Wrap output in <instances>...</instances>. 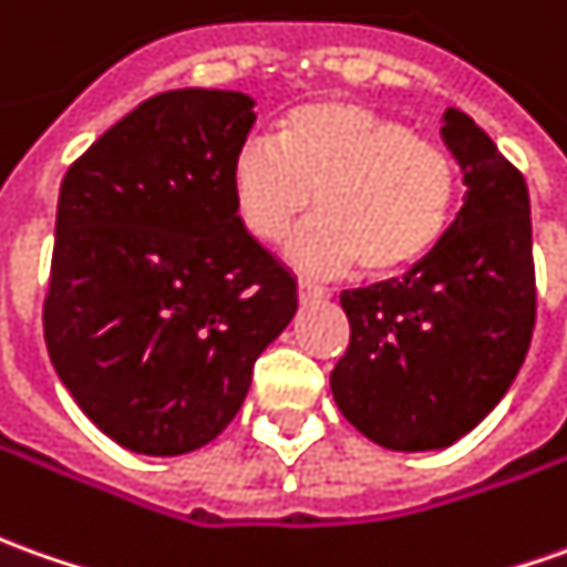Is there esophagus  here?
<instances>
[{"mask_svg":"<svg viewBox=\"0 0 567 567\" xmlns=\"http://www.w3.org/2000/svg\"><path fill=\"white\" fill-rule=\"evenodd\" d=\"M298 298L307 303V300H322L329 298V291L322 288V285L307 282V279H298Z\"/></svg>","mask_w":567,"mask_h":567,"instance_id":"1","label":"esophagus"}]
</instances>
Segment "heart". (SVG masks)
Returning <instances> with one entry per match:
<instances>
[{"label": "heart", "mask_w": 567, "mask_h": 567, "mask_svg": "<svg viewBox=\"0 0 567 567\" xmlns=\"http://www.w3.org/2000/svg\"><path fill=\"white\" fill-rule=\"evenodd\" d=\"M241 226L276 241L310 207L322 214L291 235L285 257L307 272L400 279L444 245L460 173L453 157L403 121L350 99L291 107L276 142L245 138L229 164Z\"/></svg>", "instance_id": "b5f03b06"}]
</instances>
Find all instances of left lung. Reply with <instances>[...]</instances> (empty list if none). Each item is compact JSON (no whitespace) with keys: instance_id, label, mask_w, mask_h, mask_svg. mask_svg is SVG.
<instances>
[{"instance_id":"1","label":"left lung","mask_w":567,"mask_h":567,"mask_svg":"<svg viewBox=\"0 0 567 567\" xmlns=\"http://www.w3.org/2000/svg\"><path fill=\"white\" fill-rule=\"evenodd\" d=\"M441 138L465 198L444 245L403 282L341 295L348 353L332 369L338 410L400 453L444 450L506 396L537 313L525 176L468 114L444 111Z\"/></svg>"}]
</instances>
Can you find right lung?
<instances>
[{"label": "right lung", "instance_id": "add662e5", "mask_svg": "<svg viewBox=\"0 0 567 567\" xmlns=\"http://www.w3.org/2000/svg\"><path fill=\"white\" fill-rule=\"evenodd\" d=\"M254 121L245 92H161L61 183L45 348L76 406L133 453L210 444L298 310L295 276L229 195Z\"/></svg>", "mask_w": 567, "mask_h": 567}]
</instances>
